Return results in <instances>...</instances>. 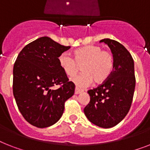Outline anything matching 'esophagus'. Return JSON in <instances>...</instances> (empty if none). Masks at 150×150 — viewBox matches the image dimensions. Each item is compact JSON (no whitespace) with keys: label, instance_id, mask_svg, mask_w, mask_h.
Listing matches in <instances>:
<instances>
[{"label":"esophagus","instance_id":"34e87169","mask_svg":"<svg viewBox=\"0 0 150 150\" xmlns=\"http://www.w3.org/2000/svg\"><path fill=\"white\" fill-rule=\"evenodd\" d=\"M81 92H83V90L80 89V88H75V94H80V93H81Z\"/></svg>","mask_w":150,"mask_h":150}]
</instances>
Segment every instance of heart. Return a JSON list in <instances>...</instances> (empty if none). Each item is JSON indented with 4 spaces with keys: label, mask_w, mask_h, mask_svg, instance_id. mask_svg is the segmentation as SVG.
<instances>
[{
    "label": "heart",
    "mask_w": 150,
    "mask_h": 150,
    "mask_svg": "<svg viewBox=\"0 0 150 150\" xmlns=\"http://www.w3.org/2000/svg\"><path fill=\"white\" fill-rule=\"evenodd\" d=\"M74 58L66 53L58 58V62L64 72L69 77L75 75L81 69L84 72L71 79L79 87L88 86L95 81L101 84L106 81L113 69L112 54L96 45H87L73 52Z\"/></svg>",
    "instance_id": "1"
}]
</instances>
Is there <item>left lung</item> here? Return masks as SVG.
<instances>
[{
	"label": "left lung",
	"mask_w": 150,
	"mask_h": 150,
	"mask_svg": "<svg viewBox=\"0 0 150 150\" xmlns=\"http://www.w3.org/2000/svg\"><path fill=\"white\" fill-rule=\"evenodd\" d=\"M100 42L108 45L113 57V69L102 85L88 90L89 103L84 113L92 123L108 129L119 123L127 115L134 94V62L122 44L105 38Z\"/></svg>",
	"instance_id": "1"
}]
</instances>
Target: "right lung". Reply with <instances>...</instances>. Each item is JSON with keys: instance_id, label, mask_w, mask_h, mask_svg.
Instances as JSON below:
<instances>
[{"instance_id": "right-lung-1", "label": "right lung", "mask_w": 150, "mask_h": 150, "mask_svg": "<svg viewBox=\"0 0 150 150\" xmlns=\"http://www.w3.org/2000/svg\"><path fill=\"white\" fill-rule=\"evenodd\" d=\"M69 48L41 37L18 54L13 69V93L20 112L32 126L46 128L56 123L64 112V102L74 95L75 84L58 62L59 56ZM58 84L62 86L52 89Z\"/></svg>"}]
</instances>
